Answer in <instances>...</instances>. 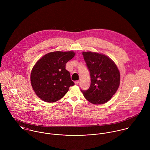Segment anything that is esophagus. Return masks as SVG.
<instances>
[{"instance_id": "34e87169", "label": "esophagus", "mask_w": 150, "mask_h": 150, "mask_svg": "<svg viewBox=\"0 0 150 150\" xmlns=\"http://www.w3.org/2000/svg\"><path fill=\"white\" fill-rule=\"evenodd\" d=\"M79 81H74V83H75L76 85H77V84H79Z\"/></svg>"}]
</instances>
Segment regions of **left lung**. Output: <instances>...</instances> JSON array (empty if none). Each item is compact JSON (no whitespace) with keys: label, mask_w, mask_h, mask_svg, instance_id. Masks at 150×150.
<instances>
[{"label":"left lung","mask_w":150,"mask_h":150,"mask_svg":"<svg viewBox=\"0 0 150 150\" xmlns=\"http://www.w3.org/2000/svg\"><path fill=\"white\" fill-rule=\"evenodd\" d=\"M83 55L90 73L91 85L88 89L81 91L89 102L95 105L105 103L120 86L118 67L105 55L88 51L83 52Z\"/></svg>","instance_id":"obj_1"}]
</instances>
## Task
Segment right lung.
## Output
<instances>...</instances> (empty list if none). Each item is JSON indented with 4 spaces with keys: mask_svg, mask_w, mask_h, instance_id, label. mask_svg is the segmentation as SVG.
I'll use <instances>...</instances> for the list:
<instances>
[{
    "mask_svg": "<svg viewBox=\"0 0 150 150\" xmlns=\"http://www.w3.org/2000/svg\"><path fill=\"white\" fill-rule=\"evenodd\" d=\"M75 55L73 51H55L41 58L33 66L30 81L36 95L43 101L55 102L62 98L70 86L74 85L66 63Z\"/></svg>",
    "mask_w": 150,
    "mask_h": 150,
    "instance_id": "1",
    "label": "right lung"
}]
</instances>
